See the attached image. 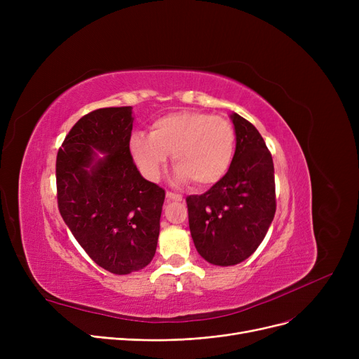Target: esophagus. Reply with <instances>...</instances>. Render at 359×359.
Returning <instances> with one entry per match:
<instances>
[{
  "label": "esophagus",
  "mask_w": 359,
  "mask_h": 359,
  "mask_svg": "<svg viewBox=\"0 0 359 359\" xmlns=\"http://www.w3.org/2000/svg\"><path fill=\"white\" fill-rule=\"evenodd\" d=\"M165 196H167V201H177V202L183 201L182 195H177V194H173V192H167Z\"/></svg>",
  "instance_id": "1"
}]
</instances>
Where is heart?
Here are the masks:
<instances>
[{
    "instance_id": "heart-1",
    "label": "heart",
    "mask_w": 359,
    "mask_h": 359,
    "mask_svg": "<svg viewBox=\"0 0 359 359\" xmlns=\"http://www.w3.org/2000/svg\"><path fill=\"white\" fill-rule=\"evenodd\" d=\"M129 151L148 180H158L172 154L175 180L196 187L218 183L234 160L236 130L231 122L203 111H176L151 125L149 135L135 132Z\"/></svg>"
}]
</instances>
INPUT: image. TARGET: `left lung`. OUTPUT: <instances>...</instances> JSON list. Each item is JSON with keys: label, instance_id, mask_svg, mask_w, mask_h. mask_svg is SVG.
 <instances>
[{"label": "left lung", "instance_id": "1", "mask_svg": "<svg viewBox=\"0 0 359 359\" xmlns=\"http://www.w3.org/2000/svg\"><path fill=\"white\" fill-rule=\"evenodd\" d=\"M234 160L203 195L186 198L189 229L198 253L217 266H233L255 253L275 217V175L259 130L237 113Z\"/></svg>", "mask_w": 359, "mask_h": 359}]
</instances>
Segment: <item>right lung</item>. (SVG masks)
<instances>
[{"instance_id":"right-lung-1","label":"right lung","mask_w":359,"mask_h":359,"mask_svg":"<svg viewBox=\"0 0 359 359\" xmlns=\"http://www.w3.org/2000/svg\"><path fill=\"white\" fill-rule=\"evenodd\" d=\"M132 107L83 116L56 157V189L67 227L99 266L128 275L153 260L164 189L145 180L129 151Z\"/></svg>"}]
</instances>
